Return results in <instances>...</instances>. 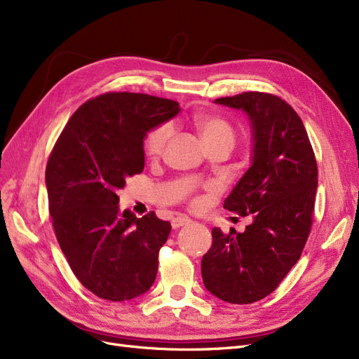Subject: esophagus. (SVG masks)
<instances>
[{"label":"esophagus","mask_w":359,"mask_h":359,"mask_svg":"<svg viewBox=\"0 0 359 359\" xmlns=\"http://www.w3.org/2000/svg\"><path fill=\"white\" fill-rule=\"evenodd\" d=\"M190 222H191V219L187 217H175L174 219H172L170 224H172V229H180L182 226L190 224Z\"/></svg>","instance_id":"1"}]
</instances>
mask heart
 Listing matches in <instances>:
<instances>
[{"mask_svg": "<svg viewBox=\"0 0 359 359\" xmlns=\"http://www.w3.org/2000/svg\"><path fill=\"white\" fill-rule=\"evenodd\" d=\"M194 126L206 147L224 144L231 148L234 141H236V132H234L230 123L222 117L212 114H199L194 117ZM170 137L172 126L169 123H162V125L156 126L145 135L144 153L151 158L158 157L163 153Z\"/></svg>", "mask_w": 359, "mask_h": 359, "instance_id": "obj_1", "label": "heart"}]
</instances>
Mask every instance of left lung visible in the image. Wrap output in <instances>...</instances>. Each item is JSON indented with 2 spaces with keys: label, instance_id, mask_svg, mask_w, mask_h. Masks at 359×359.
I'll use <instances>...</instances> for the list:
<instances>
[{
  "label": "left lung",
  "instance_id": "obj_1",
  "mask_svg": "<svg viewBox=\"0 0 359 359\" xmlns=\"http://www.w3.org/2000/svg\"><path fill=\"white\" fill-rule=\"evenodd\" d=\"M215 102L243 109L251 120L252 165L224 208L254 221L243 233L212 229L202 278L215 297L250 304L273 292L299 262L313 222L318 166L302 118L279 96L243 92Z\"/></svg>",
  "mask_w": 359,
  "mask_h": 359
}]
</instances>
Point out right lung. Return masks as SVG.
Listing matches in <instances>:
<instances>
[{
    "label": "right lung",
    "mask_w": 359,
    "mask_h": 359,
    "mask_svg": "<svg viewBox=\"0 0 359 359\" xmlns=\"http://www.w3.org/2000/svg\"><path fill=\"white\" fill-rule=\"evenodd\" d=\"M180 104L145 93L107 92L71 116L47 160L48 212L72 273L96 297L125 302L150 290L170 222L151 211L120 214L117 191L144 170L147 132Z\"/></svg>",
    "instance_id": "right-lung-1"
}]
</instances>
